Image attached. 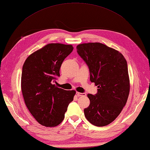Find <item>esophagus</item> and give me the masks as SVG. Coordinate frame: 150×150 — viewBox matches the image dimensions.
Returning a JSON list of instances; mask_svg holds the SVG:
<instances>
[{"instance_id":"esophagus-1","label":"esophagus","mask_w":150,"mask_h":150,"mask_svg":"<svg viewBox=\"0 0 150 150\" xmlns=\"http://www.w3.org/2000/svg\"><path fill=\"white\" fill-rule=\"evenodd\" d=\"M76 95H77L78 96H85V95H86V94L77 92V93H76Z\"/></svg>"}]
</instances>
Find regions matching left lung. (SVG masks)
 <instances>
[{"instance_id":"obj_1","label":"left lung","mask_w":150,"mask_h":150,"mask_svg":"<svg viewBox=\"0 0 150 150\" xmlns=\"http://www.w3.org/2000/svg\"><path fill=\"white\" fill-rule=\"evenodd\" d=\"M76 49L88 67L91 81L98 88L95 95L87 94L90 105L85 116L94 126H107L120 115L129 96L127 62L118 50L100 42L80 44Z\"/></svg>"}]
</instances>
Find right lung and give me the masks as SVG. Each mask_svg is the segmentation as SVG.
<instances>
[{"instance_id":"add662e5","label":"right lung","mask_w":150,"mask_h":150,"mask_svg":"<svg viewBox=\"0 0 150 150\" xmlns=\"http://www.w3.org/2000/svg\"><path fill=\"white\" fill-rule=\"evenodd\" d=\"M71 45L50 43L27 57L21 75L24 102L35 120L46 127L58 126L76 91L57 87L56 79L64 59L73 50Z\"/></svg>"}]
</instances>
